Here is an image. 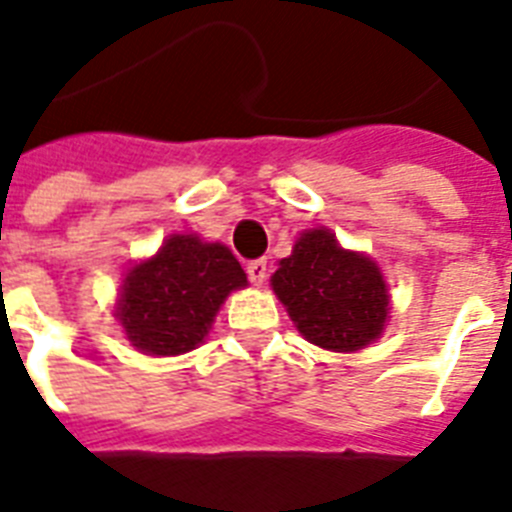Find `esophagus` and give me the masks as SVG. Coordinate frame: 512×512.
I'll list each match as a JSON object with an SVG mask.
<instances>
[{"instance_id":"1","label":"esophagus","mask_w":512,"mask_h":512,"mask_svg":"<svg viewBox=\"0 0 512 512\" xmlns=\"http://www.w3.org/2000/svg\"><path fill=\"white\" fill-rule=\"evenodd\" d=\"M247 276L255 287H260V284L268 279V260H263V257H260V260H252V263L247 265Z\"/></svg>"}]
</instances>
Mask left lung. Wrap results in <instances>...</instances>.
I'll return each mask as SVG.
<instances>
[{"label":"left lung","instance_id":"8db88e82","mask_svg":"<svg viewBox=\"0 0 512 512\" xmlns=\"http://www.w3.org/2000/svg\"><path fill=\"white\" fill-rule=\"evenodd\" d=\"M271 287L297 332L324 350L366 348L388 321V284L377 263L342 249L329 228L300 233L292 255L271 276Z\"/></svg>","mask_w":512,"mask_h":512}]
</instances>
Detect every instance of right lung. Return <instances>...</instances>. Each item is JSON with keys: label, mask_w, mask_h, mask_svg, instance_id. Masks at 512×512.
Returning <instances> with one entry per match:
<instances>
[{"label": "right lung", "mask_w": 512, "mask_h": 512, "mask_svg": "<svg viewBox=\"0 0 512 512\" xmlns=\"http://www.w3.org/2000/svg\"><path fill=\"white\" fill-rule=\"evenodd\" d=\"M241 287L247 273L225 244L175 233L127 271L116 319L140 353L180 356L207 337L225 297Z\"/></svg>", "instance_id": "1"}]
</instances>
